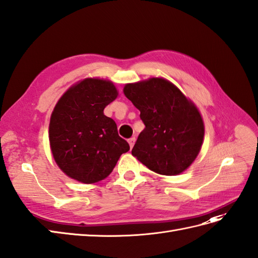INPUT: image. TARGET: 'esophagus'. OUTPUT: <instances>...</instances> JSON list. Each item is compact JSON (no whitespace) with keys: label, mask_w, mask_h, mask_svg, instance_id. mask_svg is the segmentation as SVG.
<instances>
[{"label":"esophagus","mask_w":258,"mask_h":258,"mask_svg":"<svg viewBox=\"0 0 258 258\" xmlns=\"http://www.w3.org/2000/svg\"><path fill=\"white\" fill-rule=\"evenodd\" d=\"M135 141H136L135 137H131L130 140H128V144H130V147H131V148H133L134 144H135Z\"/></svg>","instance_id":"obj_1"}]
</instances>
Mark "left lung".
<instances>
[{
	"label": "left lung",
	"instance_id": "8db88e82",
	"mask_svg": "<svg viewBox=\"0 0 258 258\" xmlns=\"http://www.w3.org/2000/svg\"><path fill=\"white\" fill-rule=\"evenodd\" d=\"M124 95L141 111L145 124L132 155L159 174L186 170L204 138V122L195 105L163 78L125 85Z\"/></svg>",
	"mask_w": 258,
	"mask_h": 258
}]
</instances>
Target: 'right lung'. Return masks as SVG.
Returning a JSON list of instances; mask_svg holds the SVG:
<instances>
[{
  "mask_svg": "<svg viewBox=\"0 0 258 258\" xmlns=\"http://www.w3.org/2000/svg\"><path fill=\"white\" fill-rule=\"evenodd\" d=\"M116 96L111 82L87 78L56 103L49 126L50 146L57 166L72 179L87 184L101 181L130 150L115 122L103 114Z\"/></svg>",
  "mask_w": 258,
  "mask_h": 258,
  "instance_id": "add662e5",
  "label": "right lung"
}]
</instances>
